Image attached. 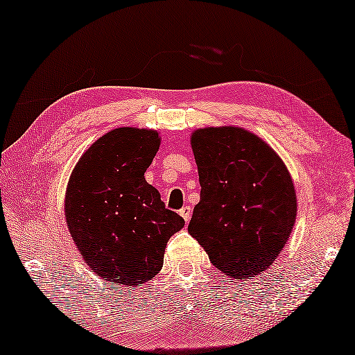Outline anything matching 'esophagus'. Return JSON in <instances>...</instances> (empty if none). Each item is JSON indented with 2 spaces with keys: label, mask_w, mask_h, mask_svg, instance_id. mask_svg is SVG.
I'll return each instance as SVG.
<instances>
[{
  "label": "esophagus",
  "mask_w": 355,
  "mask_h": 355,
  "mask_svg": "<svg viewBox=\"0 0 355 355\" xmlns=\"http://www.w3.org/2000/svg\"><path fill=\"white\" fill-rule=\"evenodd\" d=\"M191 214H192L191 206H183V208L180 209V216L184 218V222H189L191 220Z\"/></svg>",
  "instance_id": "obj_1"
}]
</instances>
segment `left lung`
<instances>
[{
  "label": "left lung",
  "instance_id": "obj_1",
  "mask_svg": "<svg viewBox=\"0 0 355 355\" xmlns=\"http://www.w3.org/2000/svg\"><path fill=\"white\" fill-rule=\"evenodd\" d=\"M191 147L202 186L189 234L217 270L247 281L286 247L296 220V192L284 161L242 127L197 128Z\"/></svg>",
  "mask_w": 355,
  "mask_h": 355
}]
</instances>
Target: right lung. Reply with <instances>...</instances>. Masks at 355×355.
Returning a JSON list of instances; mask_svg holds the SVG:
<instances>
[{
    "mask_svg": "<svg viewBox=\"0 0 355 355\" xmlns=\"http://www.w3.org/2000/svg\"><path fill=\"white\" fill-rule=\"evenodd\" d=\"M157 130L113 128L83 152L65 192L71 237L96 276L137 287L163 267L167 241L184 227L144 172L159 149Z\"/></svg>",
    "mask_w": 355,
    "mask_h": 355,
    "instance_id": "obj_1",
    "label": "right lung"
}]
</instances>
